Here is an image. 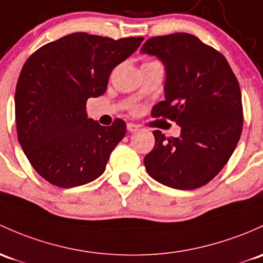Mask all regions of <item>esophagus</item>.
<instances>
[{"instance_id":"1","label":"esophagus","mask_w":263,"mask_h":263,"mask_svg":"<svg viewBox=\"0 0 263 263\" xmlns=\"http://www.w3.org/2000/svg\"><path fill=\"white\" fill-rule=\"evenodd\" d=\"M126 129H128L129 132L134 133V132H137L138 129H139V126H138L137 124H134V123H128V124H126Z\"/></svg>"}]
</instances>
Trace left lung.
<instances>
[{
  "instance_id": "obj_1",
  "label": "left lung",
  "mask_w": 263,
  "mask_h": 263,
  "mask_svg": "<svg viewBox=\"0 0 263 263\" xmlns=\"http://www.w3.org/2000/svg\"><path fill=\"white\" fill-rule=\"evenodd\" d=\"M142 52L165 65V100L152 117L176 121L178 138L154 130L155 144L144 158L157 182L189 191L207 184L232 155L243 125L238 80L224 56L194 35L171 33L148 39Z\"/></svg>"
}]
</instances>
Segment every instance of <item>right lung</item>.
<instances>
[{
  "instance_id": "obj_1",
  "label": "right lung",
  "mask_w": 263,
  "mask_h": 263,
  "mask_svg": "<svg viewBox=\"0 0 263 263\" xmlns=\"http://www.w3.org/2000/svg\"><path fill=\"white\" fill-rule=\"evenodd\" d=\"M143 40L75 32L41 46L24 64L15 94L17 138L47 182L72 188L104 173L126 124L117 118L103 126L89 119L86 101L106 91L112 69Z\"/></svg>"
}]
</instances>
